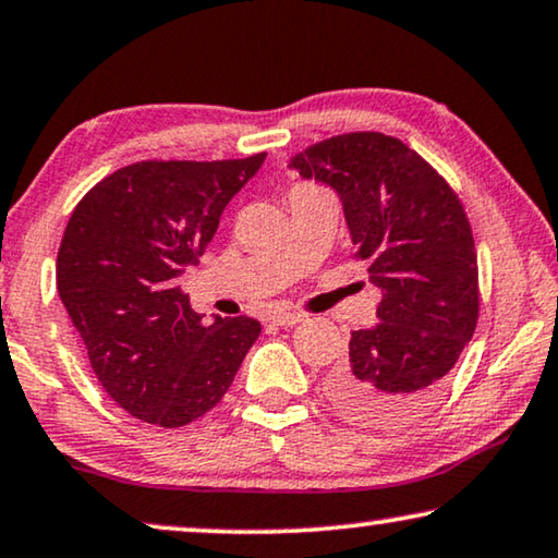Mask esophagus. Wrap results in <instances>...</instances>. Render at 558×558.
<instances>
[{
  "instance_id": "34e87169",
  "label": "esophagus",
  "mask_w": 558,
  "mask_h": 558,
  "mask_svg": "<svg viewBox=\"0 0 558 558\" xmlns=\"http://www.w3.org/2000/svg\"><path fill=\"white\" fill-rule=\"evenodd\" d=\"M301 320H305V316H303V313H298V311H276L270 316V324L282 326V328L301 324Z\"/></svg>"
}]
</instances>
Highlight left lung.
Here are the masks:
<instances>
[{"label":"left lung","mask_w":558,"mask_h":558,"mask_svg":"<svg viewBox=\"0 0 558 558\" xmlns=\"http://www.w3.org/2000/svg\"><path fill=\"white\" fill-rule=\"evenodd\" d=\"M331 186L351 242L381 290L376 324L351 331L326 395L366 427L433 407L477 324V255L465 209L417 151L384 133H343L290 161Z\"/></svg>","instance_id":"1"}]
</instances>
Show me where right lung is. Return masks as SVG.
I'll list each match as a JSON object with an SVG mask.
<instances>
[{
  "instance_id": "obj_1",
  "label": "right lung",
  "mask_w": 558,
  "mask_h": 558,
  "mask_svg": "<svg viewBox=\"0 0 558 558\" xmlns=\"http://www.w3.org/2000/svg\"><path fill=\"white\" fill-rule=\"evenodd\" d=\"M263 161L131 163L70 215L54 268L60 301L98 381L133 417L159 427L202 417L260 336L250 316L204 324L179 280Z\"/></svg>"
}]
</instances>
